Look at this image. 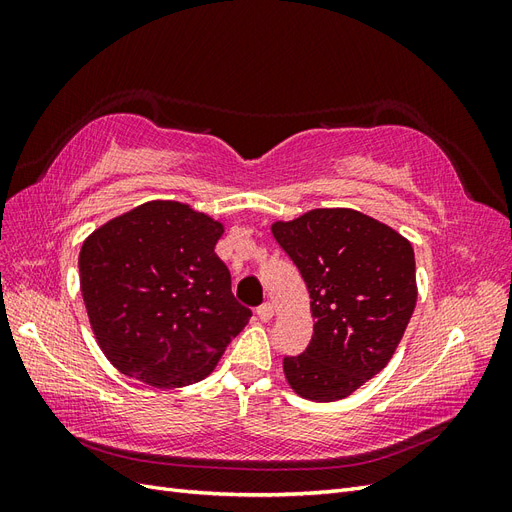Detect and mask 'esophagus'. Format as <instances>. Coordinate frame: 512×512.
Masks as SVG:
<instances>
[{
  "instance_id": "34e87169",
  "label": "esophagus",
  "mask_w": 512,
  "mask_h": 512,
  "mask_svg": "<svg viewBox=\"0 0 512 512\" xmlns=\"http://www.w3.org/2000/svg\"><path fill=\"white\" fill-rule=\"evenodd\" d=\"M256 314H258V318H260L262 322H269V320L273 318V305H271V303H262V305L256 309Z\"/></svg>"
}]
</instances>
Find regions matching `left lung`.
<instances>
[{"label":"left lung","instance_id":"obj_1","mask_svg":"<svg viewBox=\"0 0 512 512\" xmlns=\"http://www.w3.org/2000/svg\"><path fill=\"white\" fill-rule=\"evenodd\" d=\"M301 271L314 316L312 342L286 356L303 399L337 401L386 367L416 305L412 243L354 209H312L271 226Z\"/></svg>","mask_w":512,"mask_h":512}]
</instances>
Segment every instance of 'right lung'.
<instances>
[{
	"label": "right lung",
	"mask_w": 512,
	"mask_h": 512,
	"mask_svg": "<svg viewBox=\"0 0 512 512\" xmlns=\"http://www.w3.org/2000/svg\"><path fill=\"white\" fill-rule=\"evenodd\" d=\"M224 224L149 200L83 241L81 292L106 359L156 389L207 378L250 320L215 254Z\"/></svg>",
	"instance_id": "obj_1"
}]
</instances>
